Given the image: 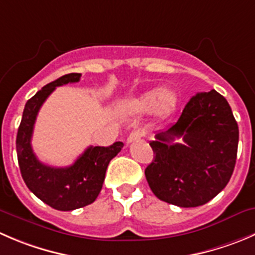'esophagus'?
Listing matches in <instances>:
<instances>
[{
  "label": "esophagus",
  "instance_id": "esophagus-1",
  "mask_svg": "<svg viewBox=\"0 0 255 255\" xmlns=\"http://www.w3.org/2000/svg\"><path fill=\"white\" fill-rule=\"evenodd\" d=\"M144 130L142 129H137V130H133L132 133H130L129 135H128L127 138V143H130L133 142V140H137V139H140L142 137H144Z\"/></svg>",
  "mask_w": 255,
  "mask_h": 255
}]
</instances>
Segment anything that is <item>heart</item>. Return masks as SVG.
I'll return each instance as SVG.
<instances>
[{"mask_svg": "<svg viewBox=\"0 0 255 255\" xmlns=\"http://www.w3.org/2000/svg\"><path fill=\"white\" fill-rule=\"evenodd\" d=\"M175 96L172 91L168 90H154L144 93L133 101V110L137 112H149L158 111L163 113L169 111L174 106Z\"/></svg>", "mask_w": 255, "mask_h": 255, "instance_id": "obj_1", "label": "heart"}]
</instances>
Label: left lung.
<instances>
[{
	"label": "left lung",
	"instance_id": "obj_1",
	"mask_svg": "<svg viewBox=\"0 0 255 255\" xmlns=\"http://www.w3.org/2000/svg\"><path fill=\"white\" fill-rule=\"evenodd\" d=\"M154 158L144 174L158 199L192 208L224 189L233 174L239 129L231 106L217 91L197 93L177 122L155 133ZM183 139L182 143H173Z\"/></svg>",
	"mask_w": 255,
	"mask_h": 255
}]
</instances>
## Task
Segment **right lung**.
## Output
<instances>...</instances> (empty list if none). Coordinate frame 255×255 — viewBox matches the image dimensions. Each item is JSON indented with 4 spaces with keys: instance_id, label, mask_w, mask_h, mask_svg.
Here are the masks:
<instances>
[{
    "instance_id": "add662e5",
    "label": "right lung",
    "mask_w": 255,
    "mask_h": 255,
    "mask_svg": "<svg viewBox=\"0 0 255 255\" xmlns=\"http://www.w3.org/2000/svg\"><path fill=\"white\" fill-rule=\"evenodd\" d=\"M81 73H68L44 86L27 101L16 138L17 158L24 183L32 193L57 211H73L93 203L102 189L111 159L123 148L122 142L110 147H88L70 167L54 168L39 162L31 145L37 115L56 87L76 83Z\"/></svg>"
}]
</instances>
